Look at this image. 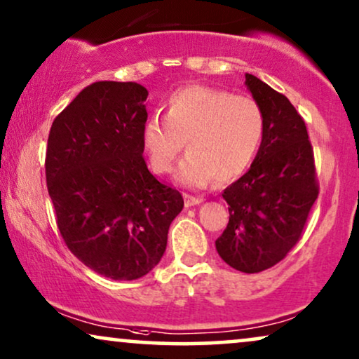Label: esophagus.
I'll return each mask as SVG.
<instances>
[{
  "label": "esophagus",
  "mask_w": 359,
  "mask_h": 359,
  "mask_svg": "<svg viewBox=\"0 0 359 359\" xmlns=\"http://www.w3.org/2000/svg\"><path fill=\"white\" fill-rule=\"evenodd\" d=\"M203 202L202 197H192V195H185V207H195Z\"/></svg>",
  "instance_id": "1"
}]
</instances>
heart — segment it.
Wrapping results in <instances>:
<instances>
[{"label": "heart", "instance_id": "heart-1", "mask_svg": "<svg viewBox=\"0 0 359 359\" xmlns=\"http://www.w3.org/2000/svg\"><path fill=\"white\" fill-rule=\"evenodd\" d=\"M264 130V113L255 98L192 85L167 98L164 121L159 116L146 119L141 144L152 170L169 174L185 142L189 152L175 179L184 187L203 189L213 179L226 184L245 174Z\"/></svg>", "mask_w": 359, "mask_h": 359}]
</instances>
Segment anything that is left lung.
Instances as JSON below:
<instances>
[{"label":"left lung","instance_id":"1","mask_svg":"<svg viewBox=\"0 0 359 359\" xmlns=\"http://www.w3.org/2000/svg\"><path fill=\"white\" fill-rule=\"evenodd\" d=\"M245 76L264 113L266 130L250 169L224 189L229 222L215 246L226 264L252 274L283 261L297 245L318 187L313 151L297 109L257 76Z\"/></svg>","mask_w":359,"mask_h":359}]
</instances>
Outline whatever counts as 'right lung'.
Returning <instances> with one entry per match:
<instances>
[{
    "label": "right lung",
    "instance_id": "1",
    "mask_svg": "<svg viewBox=\"0 0 359 359\" xmlns=\"http://www.w3.org/2000/svg\"><path fill=\"white\" fill-rule=\"evenodd\" d=\"M147 90L135 82L88 85L52 123L47 190L65 245L90 269L135 280L159 264L184 198L142 157Z\"/></svg>",
    "mask_w": 359,
    "mask_h": 359
}]
</instances>
